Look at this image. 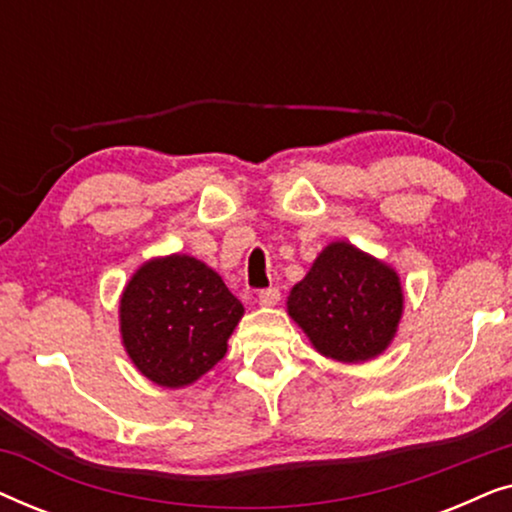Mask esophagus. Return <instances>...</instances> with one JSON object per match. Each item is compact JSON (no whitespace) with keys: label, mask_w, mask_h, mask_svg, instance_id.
Listing matches in <instances>:
<instances>
[{"label":"esophagus","mask_w":512,"mask_h":512,"mask_svg":"<svg viewBox=\"0 0 512 512\" xmlns=\"http://www.w3.org/2000/svg\"><path fill=\"white\" fill-rule=\"evenodd\" d=\"M279 303V289H265L258 293V305L261 307H275Z\"/></svg>","instance_id":"34e87169"}]
</instances>
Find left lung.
Segmentation results:
<instances>
[{
  "mask_svg": "<svg viewBox=\"0 0 512 512\" xmlns=\"http://www.w3.org/2000/svg\"><path fill=\"white\" fill-rule=\"evenodd\" d=\"M403 305L396 268L345 240L326 244L286 298V312L312 347L340 363H363L387 352Z\"/></svg>",
  "mask_w": 512,
  "mask_h": 512,
  "instance_id": "left-lung-1",
  "label": "left lung"
}]
</instances>
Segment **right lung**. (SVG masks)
Listing matches in <instances>:
<instances>
[{
    "label": "right lung",
    "instance_id": "obj_1",
    "mask_svg": "<svg viewBox=\"0 0 512 512\" xmlns=\"http://www.w3.org/2000/svg\"><path fill=\"white\" fill-rule=\"evenodd\" d=\"M244 317L221 275L188 254L144 261L118 300L125 354L146 380L184 389L228 352V338Z\"/></svg>",
    "mask_w": 512,
    "mask_h": 512
}]
</instances>
